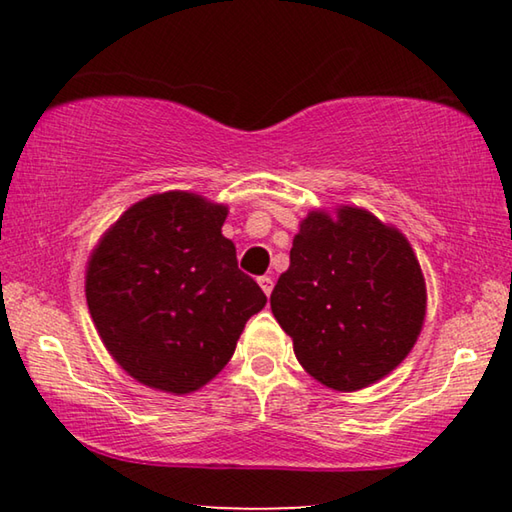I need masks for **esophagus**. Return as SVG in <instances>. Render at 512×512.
Returning a JSON list of instances; mask_svg holds the SVG:
<instances>
[{"mask_svg":"<svg viewBox=\"0 0 512 512\" xmlns=\"http://www.w3.org/2000/svg\"><path fill=\"white\" fill-rule=\"evenodd\" d=\"M257 282H259V287H262V291L266 293V296H271V291H273V280H271V277L262 275Z\"/></svg>","mask_w":512,"mask_h":512,"instance_id":"esophagus-1","label":"esophagus"}]
</instances>
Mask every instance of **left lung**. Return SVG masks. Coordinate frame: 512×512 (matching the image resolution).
Here are the masks:
<instances>
[{"mask_svg": "<svg viewBox=\"0 0 512 512\" xmlns=\"http://www.w3.org/2000/svg\"><path fill=\"white\" fill-rule=\"evenodd\" d=\"M271 309L311 377L341 393L375 384L406 359L427 314V287L400 230L361 207L309 212Z\"/></svg>", "mask_w": 512, "mask_h": 512, "instance_id": "8db88e82", "label": "left lung"}]
</instances>
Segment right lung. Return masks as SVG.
Segmentation results:
<instances>
[{"instance_id":"right-lung-1","label":"right lung","mask_w":512,"mask_h":512,"mask_svg":"<svg viewBox=\"0 0 512 512\" xmlns=\"http://www.w3.org/2000/svg\"><path fill=\"white\" fill-rule=\"evenodd\" d=\"M225 216L228 207L192 192L153 194L128 207L88 259L85 298L103 345L155 391L205 386L266 305L221 235Z\"/></svg>"}]
</instances>
